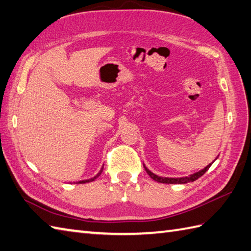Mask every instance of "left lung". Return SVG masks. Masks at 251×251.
Segmentation results:
<instances>
[{
    "mask_svg": "<svg viewBox=\"0 0 251 251\" xmlns=\"http://www.w3.org/2000/svg\"><path fill=\"white\" fill-rule=\"evenodd\" d=\"M212 163H214V162H212ZM212 163L209 164V165H207V166H206L204 169L200 170V172H197V173H195V174H193V175H190V176H188V177H182V178H166V177H159V176H157V175H155V174H153L152 172H150V170H149V169L145 166V165H143V166H145V169H146V172L148 173V175L150 176V177H151L153 180L157 181V182H159V183L183 184V183H188V182H193V181H195V180L199 179L200 177H201V176L204 175L208 169H209V167L211 166Z\"/></svg>",
    "mask_w": 251,
    "mask_h": 251,
    "instance_id": "obj_1",
    "label": "left lung"
}]
</instances>
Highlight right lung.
I'll use <instances>...</instances> for the list:
<instances>
[{
  "mask_svg": "<svg viewBox=\"0 0 251 251\" xmlns=\"http://www.w3.org/2000/svg\"><path fill=\"white\" fill-rule=\"evenodd\" d=\"M102 170H103V166H102V168H101L100 169V172L97 174V175H96L95 176V177L94 178H90V179H87V180H82V181H78V182L77 183H86V182H92V181H94L96 178H98L99 177V176H100V174L101 173H102Z\"/></svg>",
  "mask_w": 251,
  "mask_h": 251,
  "instance_id": "add662e5",
  "label": "right lung"
}]
</instances>
